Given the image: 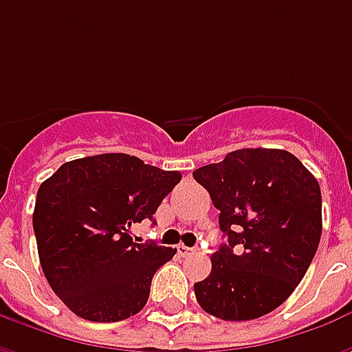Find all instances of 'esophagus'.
I'll list each match as a JSON object with an SVG mask.
<instances>
[{"label": "esophagus", "mask_w": 352, "mask_h": 352, "mask_svg": "<svg viewBox=\"0 0 352 352\" xmlns=\"http://www.w3.org/2000/svg\"><path fill=\"white\" fill-rule=\"evenodd\" d=\"M177 251H179V254H181V256H190V254H194V252H196V249H190V247L179 245V247H177Z\"/></svg>", "instance_id": "1"}]
</instances>
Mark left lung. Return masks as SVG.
<instances>
[{"instance_id": "left-lung-1", "label": "left lung", "mask_w": 352, "mask_h": 352, "mask_svg": "<svg viewBox=\"0 0 352 352\" xmlns=\"http://www.w3.org/2000/svg\"><path fill=\"white\" fill-rule=\"evenodd\" d=\"M221 211L226 243L194 285L201 309L222 320H252L294 292L317 252L322 198L317 179L280 148H239L196 169Z\"/></svg>"}]
</instances>
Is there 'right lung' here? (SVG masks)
<instances>
[{
    "mask_svg": "<svg viewBox=\"0 0 352 352\" xmlns=\"http://www.w3.org/2000/svg\"><path fill=\"white\" fill-rule=\"evenodd\" d=\"M179 181V171L109 153L65 162L39 186L34 232L43 273L75 315L116 322L145 307L153 275L177 249L135 243L130 228L153 221Z\"/></svg>",
    "mask_w": 352,
    "mask_h": 352,
    "instance_id": "obj_1",
    "label": "right lung"
}]
</instances>
